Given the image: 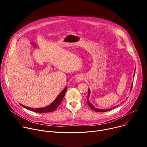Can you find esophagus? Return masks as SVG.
I'll return each instance as SVG.
<instances>
[{"label":"esophagus","mask_w":147,"mask_h":147,"mask_svg":"<svg viewBox=\"0 0 147 147\" xmlns=\"http://www.w3.org/2000/svg\"><path fill=\"white\" fill-rule=\"evenodd\" d=\"M84 78L83 76H82V75H78V76L76 78V81L79 82H80L81 80H84Z\"/></svg>","instance_id":"esophagus-1"}]
</instances>
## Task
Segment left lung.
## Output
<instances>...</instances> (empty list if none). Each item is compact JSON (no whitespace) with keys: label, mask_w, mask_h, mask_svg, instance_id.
I'll list each match as a JSON object with an SVG mask.
<instances>
[{"label":"left lung","mask_w":147,"mask_h":147,"mask_svg":"<svg viewBox=\"0 0 147 147\" xmlns=\"http://www.w3.org/2000/svg\"><path fill=\"white\" fill-rule=\"evenodd\" d=\"M135 70H136V69H135ZM135 70H134V76H133L134 77V75H135V71H136ZM133 82L131 83V89H132V88H133ZM90 90L88 89V97H87V103H88V106L91 108V109H93V111H94L95 112H107V111H111V110L114 109L115 107H113V108L108 109H99L95 108L92 105V104L90 102V101H89V96H90Z\"/></svg>","instance_id":"left-lung-1"}]
</instances>
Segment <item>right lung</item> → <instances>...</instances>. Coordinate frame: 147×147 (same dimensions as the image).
Returning a JSON list of instances; mask_svg holds the SVG:
<instances>
[{
    "mask_svg": "<svg viewBox=\"0 0 147 147\" xmlns=\"http://www.w3.org/2000/svg\"><path fill=\"white\" fill-rule=\"evenodd\" d=\"M66 90H67V87L66 88H65V89L59 94V95L57 96V97L56 98V99L52 103H51L49 105H48V106H47L46 107H44V108H30V107H26V106L23 105H22V104H20V105L23 107H24V108H26V109H28L30 111L34 112L40 113L51 112L54 111L59 107V105L60 104V103L61 102V100H62L63 98V97H64V96L65 95Z\"/></svg>",
    "mask_w": 147,
    "mask_h": 147,
    "instance_id": "right-lung-1",
    "label": "right lung"
}]
</instances>
